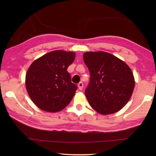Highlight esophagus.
Segmentation results:
<instances>
[{"instance_id":"1","label":"esophagus","mask_w":156,"mask_h":156,"mask_svg":"<svg viewBox=\"0 0 156 156\" xmlns=\"http://www.w3.org/2000/svg\"><path fill=\"white\" fill-rule=\"evenodd\" d=\"M78 89L80 90H82V88H83V83H82V82H80V83H79L78 84Z\"/></svg>"}]
</instances>
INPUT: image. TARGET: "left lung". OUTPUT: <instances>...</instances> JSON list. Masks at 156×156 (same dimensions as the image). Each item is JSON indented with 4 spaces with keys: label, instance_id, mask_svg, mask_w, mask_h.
<instances>
[{
    "label": "left lung",
    "instance_id": "obj_1",
    "mask_svg": "<svg viewBox=\"0 0 156 156\" xmlns=\"http://www.w3.org/2000/svg\"><path fill=\"white\" fill-rule=\"evenodd\" d=\"M83 59L90 74L84 92L92 108L105 115L121 110L134 90L135 79L130 68L105 51H87Z\"/></svg>",
    "mask_w": 156,
    "mask_h": 156
}]
</instances>
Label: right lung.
Segmentation results:
<instances>
[{"label": "right lung", "mask_w": 156, "mask_h": 156, "mask_svg": "<svg viewBox=\"0 0 156 156\" xmlns=\"http://www.w3.org/2000/svg\"><path fill=\"white\" fill-rule=\"evenodd\" d=\"M72 51L55 50L32 63L26 74L28 94L41 110L50 112L62 111L74 97L77 86L67 71L75 59Z\"/></svg>", "instance_id": "add662e5"}]
</instances>
